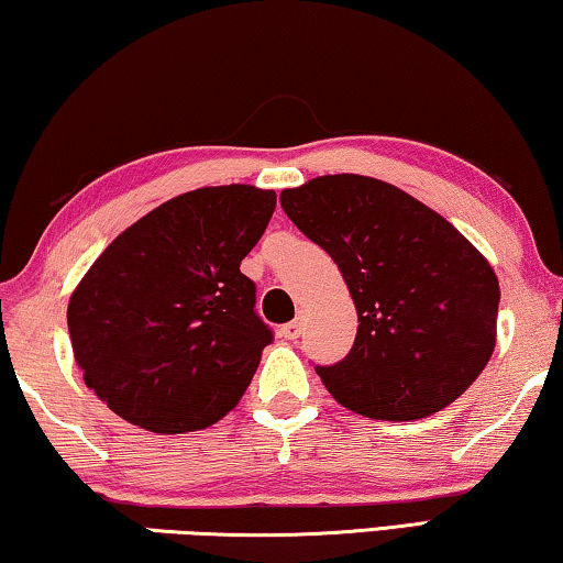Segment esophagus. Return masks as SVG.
I'll use <instances>...</instances> for the list:
<instances>
[{"label":"esophagus","instance_id":"esophagus-1","mask_svg":"<svg viewBox=\"0 0 563 563\" xmlns=\"http://www.w3.org/2000/svg\"><path fill=\"white\" fill-rule=\"evenodd\" d=\"M279 334L284 336V340H297V336L301 334V319H294V322L284 324Z\"/></svg>","mask_w":563,"mask_h":563}]
</instances>
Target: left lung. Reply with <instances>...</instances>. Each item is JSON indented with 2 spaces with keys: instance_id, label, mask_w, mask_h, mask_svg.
I'll return each mask as SVG.
<instances>
[{
  "instance_id": "obj_1",
  "label": "left lung",
  "mask_w": 563,
  "mask_h": 563,
  "mask_svg": "<svg viewBox=\"0 0 563 563\" xmlns=\"http://www.w3.org/2000/svg\"><path fill=\"white\" fill-rule=\"evenodd\" d=\"M279 198L340 266L357 309L347 357L317 367L334 400L365 418L420 420L468 390L496 350L500 287L488 258L385 180L336 173Z\"/></svg>"
}]
</instances>
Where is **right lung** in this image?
<instances>
[{
    "instance_id": "1",
    "label": "right lung",
    "mask_w": 563,
    "mask_h": 563,
    "mask_svg": "<svg viewBox=\"0 0 563 563\" xmlns=\"http://www.w3.org/2000/svg\"><path fill=\"white\" fill-rule=\"evenodd\" d=\"M276 194L231 184L180 194L128 227L67 305L85 385L133 426L176 435L236 408L272 332L241 262Z\"/></svg>"
}]
</instances>
